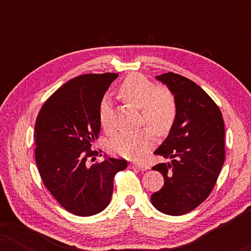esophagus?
<instances>
[{
  "mask_svg": "<svg viewBox=\"0 0 251 251\" xmlns=\"http://www.w3.org/2000/svg\"><path fill=\"white\" fill-rule=\"evenodd\" d=\"M131 168H133V169H139L142 171H145L147 169L146 166H143V164H138V163H132Z\"/></svg>",
  "mask_w": 251,
  "mask_h": 251,
  "instance_id": "34e87169",
  "label": "esophagus"
}]
</instances>
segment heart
Returning <instances> with one entry per match:
<instances>
[{
    "instance_id": "b5f03b06",
    "label": "heart",
    "mask_w": 251,
    "mask_h": 251,
    "mask_svg": "<svg viewBox=\"0 0 251 251\" xmlns=\"http://www.w3.org/2000/svg\"><path fill=\"white\" fill-rule=\"evenodd\" d=\"M119 95L128 104L142 109V121L147 123L159 136H164L173 128L177 116V102L173 92L166 87H157L142 74L132 73L126 76L119 88ZM99 122L102 129L113 128L112 109L109 102L102 100L99 106ZM154 142L152 129L119 132L113 137L111 150L119 155L138 159Z\"/></svg>"
}]
</instances>
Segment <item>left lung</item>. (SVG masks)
I'll list each match as a JSON object with an SVG mask.
<instances>
[{"mask_svg": "<svg viewBox=\"0 0 251 251\" xmlns=\"http://www.w3.org/2000/svg\"><path fill=\"white\" fill-rule=\"evenodd\" d=\"M173 92L177 116L166 140L154 154L169 159L152 169L164 185L151 197L166 215L187 214L211 193L225 160V128L221 109L203 89L179 74L156 76Z\"/></svg>", "mask_w": 251, "mask_h": 251, "instance_id": "left-lung-1", "label": "left lung"}]
</instances>
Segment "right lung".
<instances>
[{
  "mask_svg": "<svg viewBox=\"0 0 251 251\" xmlns=\"http://www.w3.org/2000/svg\"><path fill=\"white\" fill-rule=\"evenodd\" d=\"M116 77V73H104L72 78L47 99L35 122L40 176L61 207L82 217L107 207L113 178L128 166L126 160L106 156L90 163L98 154L90 149L100 131L99 106Z\"/></svg>",
  "mask_w": 251,
  "mask_h": 251,
  "instance_id": "right-lung-1",
  "label": "right lung"
}]
</instances>
